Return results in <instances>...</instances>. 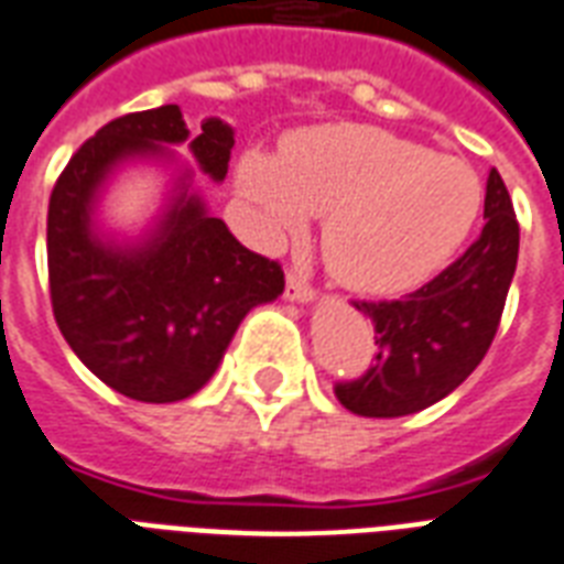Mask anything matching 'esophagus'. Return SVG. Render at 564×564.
Here are the masks:
<instances>
[{"instance_id":"1","label":"esophagus","mask_w":564,"mask_h":564,"mask_svg":"<svg viewBox=\"0 0 564 564\" xmlns=\"http://www.w3.org/2000/svg\"><path fill=\"white\" fill-rule=\"evenodd\" d=\"M285 296L291 303H312L314 300V288L305 282L303 276H296V273H288L285 279Z\"/></svg>"}]
</instances>
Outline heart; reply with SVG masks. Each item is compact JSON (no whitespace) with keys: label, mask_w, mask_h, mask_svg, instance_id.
<instances>
[{"label":"heart","mask_w":564,"mask_h":564,"mask_svg":"<svg viewBox=\"0 0 564 564\" xmlns=\"http://www.w3.org/2000/svg\"><path fill=\"white\" fill-rule=\"evenodd\" d=\"M238 191L264 243L323 214L326 264L344 285L370 294L426 282L459 250L482 205L465 161L361 123L303 129L279 159L243 152Z\"/></svg>","instance_id":"obj_1"}]
</instances>
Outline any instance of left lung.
<instances>
[{
	"label": "left lung",
	"instance_id": "left-lung-1",
	"mask_svg": "<svg viewBox=\"0 0 564 564\" xmlns=\"http://www.w3.org/2000/svg\"><path fill=\"white\" fill-rule=\"evenodd\" d=\"M518 264V220L497 170L488 173L486 226L465 256L403 300L352 303L377 332V361L335 386L361 417H403L438 403L465 382L500 326Z\"/></svg>",
	"mask_w": 564,
	"mask_h": 564
}]
</instances>
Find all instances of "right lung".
I'll return each instance as SVG.
<instances>
[{"label":"right lung","mask_w":564,"mask_h":564,"mask_svg":"<svg viewBox=\"0 0 564 564\" xmlns=\"http://www.w3.org/2000/svg\"><path fill=\"white\" fill-rule=\"evenodd\" d=\"M187 143L196 167L226 178L232 126L208 117L191 138L178 105L126 115L78 147L50 196L46 256L52 312L82 365L123 397L176 403L220 368L250 308L285 291L276 261L247 250L208 214L191 187V167L152 229L117 241L96 229L105 182L129 161L173 164L170 147Z\"/></svg>","instance_id":"obj_1"}]
</instances>
